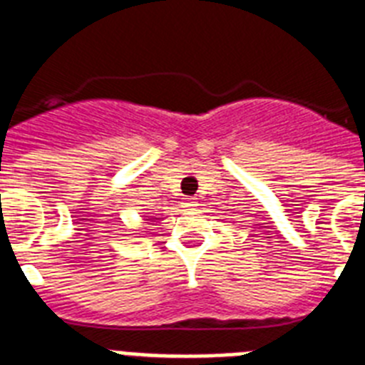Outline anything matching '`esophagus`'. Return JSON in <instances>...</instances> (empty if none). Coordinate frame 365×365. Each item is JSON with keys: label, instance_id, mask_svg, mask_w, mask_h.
Instances as JSON below:
<instances>
[{"label": "esophagus", "instance_id": "1", "mask_svg": "<svg viewBox=\"0 0 365 365\" xmlns=\"http://www.w3.org/2000/svg\"><path fill=\"white\" fill-rule=\"evenodd\" d=\"M195 198H185V202H183V207H195Z\"/></svg>", "mask_w": 365, "mask_h": 365}]
</instances>
